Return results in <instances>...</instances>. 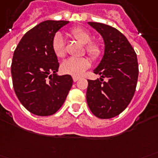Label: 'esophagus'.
Listing matches in <instances>:
<instances>
[{
	"label": "esophagus",
	"mask_w": 158,
	"mask_h": 158,
	"mask_svg": "<svg viewBox=\"0 0 158 158\" xmlns=\"http://www.w3.org/2000/svg\"><path fill=\"white\" fill-rule=\"evenodd\" d=\"M79 79V77H73V82H76V81H78Z\"/></svg>",
	"instance_id": "obj_1"
}]
</instances>
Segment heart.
Returning <instances> with one entry per match:
<instances>
[{"instance_id":"obj_1","label":"heart","mask_w":158,"mask_h":158,"mask_svg":"<svg viewBox=\"0 0 158 158\" xmlns=\"http://www.w3.org/2000/svg\"><path fill=\"white\" fill-rule=\"evenodd\" d=\"M70 34L83 44H85V51L92 59H97L101 54V47L97 42H91V34L85 29L74 27L71 29ZM52 49L58 58L65 56V43L61 33H57L52 37ZM89 67V61L86 58H69L61 64V71L72 76H80Z\"/></svg>"}]
</instances>
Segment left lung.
<instances>
[{"mask_svg": "<svg viewBox=\"0 0 158 158\" xmlns=\"http://www.w3.org/2000/svg\"><path fill=\"white\" fill-rule=\"evenodd\" d=\"M104 39L105 52L94 69L100 79L88 80L86 100L89 108L96 117L110 119L120 115L135 94L138 79L136 53L127 38L115 27L89 22ZM107 77L108 81H103Z\"/></svg>", "mask_w": 158, "mask_h": 158, "instance_id": "8db88e82", "label": "left lung"}]
</instances>
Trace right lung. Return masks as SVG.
I'll list each match as a JSON object with an SVG mask.
<instances>
[{"instance_id": "1", "label": "right lung", "mask_w": 158, "mask_h": 158, "mask_svg": "<svg viewBox=\"0 0 158 158\" xmlns=\"http://www.w3.org/2000/svg\"><path fill=\"white\" fill-rule=\"evenodd\" d=\"M68 21H45L29 30L14 51L11 77L15 93L28 111L40 116L52 115L65 101L73 85L69 74L59 76L52 37Z\"/></svg>"}]
</instances>
